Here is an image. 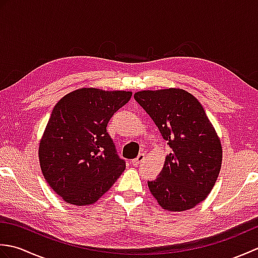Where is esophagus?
I'll return each instance as SVG.
<instances>
[{"label": "esophagus", "mask_w": 258, "mask_h": 258, "mask_svg": "<svg viewBox=\"0 0 258 258\" xmlns=\"http://www.w3.org/2000/svg\"><path fill=\"white\" fill-rule=\"evenodd\" d=\"M144 158H145V154L144 153H141V154H139V156L135 158V160H133L132 161V164L134 166H138V165H140V164L144 161Z\"/></svg>", "instance_id": "obj_1"}]
</instances>
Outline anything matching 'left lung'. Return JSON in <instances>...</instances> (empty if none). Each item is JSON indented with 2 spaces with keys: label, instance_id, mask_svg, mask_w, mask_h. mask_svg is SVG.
I'll use <instances>...</instances> for the list:
<instances>
[{
  "label": "left lung",
  "instance_id": "8db88e82",
  "mask_svg": "<svg viewBox=\"0 0 258 258\" xmlns=\"http://www.w3.org/2000/svg\"><path fill=\"white\" fill-rule=\"evenodd\" d=\"M135 101L160 130L172 152L162 172L147 182L162 208L171 212L190 210L211 193L221 171V140L204 108L182 89L140 91Z\"/></svg>",
  "mask_w": 258,
  "mask_h": 258
}]
</instances>
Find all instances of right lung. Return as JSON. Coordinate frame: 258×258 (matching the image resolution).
<instances>
[{"instance_id":"obj_1","label":"right lung","mask_w":258,"mask_h":258,"mask_svg":"<svg viewBox=\"0 0 258 258\" xmlns=\"http://www.w3.org/2000/svg\"><path fill=\"white\" fill-rule=\"evenodd\" d=\"M131 96L128 91L84 87L54 106L38 144V160L47 184L68 204H94L124 172L125 162L106 126Z\"/></svg>"}]
</instances>
